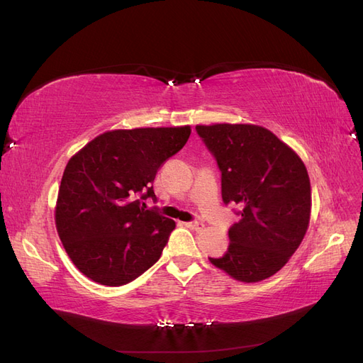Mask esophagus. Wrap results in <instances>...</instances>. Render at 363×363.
Listing matches in <instances>:
<instances>
[{"label": "esophagus", "instance_id": "esophagus-1", "mask_svg": "<svg viewBox=\"0 0 363 363\" xmlns=\"http://www.w3.org/2000/svg\"><path fill=\"white\" fill-rule=\"evenodd\" d=\"M186 227L195 230V232H200V230L204 228V224L201 221H191V223H186Z\"/></svg>", "mask_w": 363, "mask_h": 363}]
</instances>
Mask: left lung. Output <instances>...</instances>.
I'll use <instances>...</instances> for the list:
<instances>
[{
	"label": "left lung",
	"instance_id": "1",
	"mask_svg": "<svg viewBox=\"0 0 363 363\" xmlns=\"http://www.w3.org/2000/svg\"><path fill=\"white\" fill-rule=\"evenodd\" d=\"M221 171L225 204L240 207L221 257L230 277L256 283L274 276L300 247L311 221V180L303 160L269 130L252 124L196 125Z\"/></svg>",
	"mask_w": 363,
	"mask_h": 363
}]
</instances>
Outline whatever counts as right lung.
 Returning a JSON list of instances; mask_svg holds the SVG:
<instances>
[{
    "label": "right lung",
    "mask_w": 363,
    "mask_h": 363,
    "mask_svg": "<svg viewBox=\"0 0 363 363\" xmlns=\"http://www.w3.org/2000/svg\"><path fill=\"white\" fill-rule=\"evenodd\" d=\"M191 127L112 130L96 136L65 168L56 227L74 265L106 286H123L160 259L172 219L145 211L152 182L179 152Z\"/></svg>",
    "instance_id": "obj_1"
}]
</instances>
